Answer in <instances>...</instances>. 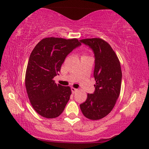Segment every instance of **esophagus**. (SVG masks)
<instances>
[{
  "label": "esophagus",
  "instance_id": "34e87169",
  "mask_svg": "<svg viewBox=\"0 0 149 149\" xmlns=\"http://www.w3.org/2000/svg\"><path fill=\"white\" fill-rule=\"evenodd\" d=\"M71 91H72V92L73 93H76L77 91H78V89H76V88H74V87H71Z\"/></svg>",
  "mask_w": 149,
  "mask_h": 149
}]
</instances>
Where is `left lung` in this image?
Segmentation results:
<instances>
[{
	"label": "left lung",
	"mask_w": 149,
	"mask_h": 149,
	"mask_svg": "<svg viewBox=\"0 0 149 149\" xmlns=\"http://www.w3.org/2000/svg\"><path fill=\"white\" fill-rule=\"evenodd\" d=\"M81 43L93 52L95 85L93 93H88L86 101L80 104L83 115L91 120L102 119L111 113L121 91V65L111 45L101 38H85Z\"/></svg>",
	"instance_id": "left-lung-1"
}]
</instances>
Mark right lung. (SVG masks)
Segmentation results:
<instances>
[{
  "label": "right lung",
  "instance_id": "1",
  "mask_svg": "<svg viewBox=\"0 0 149 149\" xmlns=\"http://www.w3.org/2000/svg\"><path fill=\"white\" fill-rule=\"evenodd\" d=\"M80 45L77 38L49 37L42 39L32 50L26 68L25 85L32 107L42 117L53 119L64 111L71 89L57 85L53 79L59 74L66 56Z\"/></svg>",
  "mask_w": 149,
  "mask_h": 149
}]
</instances>
